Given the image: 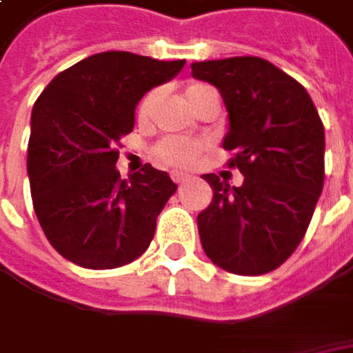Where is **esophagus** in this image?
Instances as JSON below:
<instances>
[{"mask_svg": "<svg viewBox=\"0 0 353 353\" xmlns=\"http://www.w3.org/2000/svg\"><path fill=\"white\" fill-rule=\"evenodd\" d=\"M188 179H190V174H186V172H181V170H174V172H172V181L176 184L186 183Z\"/></svg>", "mask_w": 353, "mask_h": 353, "instance_id": "esophagus-1", "label": "esophagus"}]
</instances>
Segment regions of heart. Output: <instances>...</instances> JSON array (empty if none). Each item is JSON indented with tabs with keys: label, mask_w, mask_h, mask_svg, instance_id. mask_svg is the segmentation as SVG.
<instances>
[{
	"label": "heart",
	"mask_w": 353,
	"mask_h": 353,
	"mask_svg": "<svg viewBox=\"0 0 353 353\" xmlns=\"http://www.w3.org/2000/svg\"><path fill=\"white\" fill-rule=\"evenodd\" d=\"M214 94V90L204 86V84H192L186 88V100L188 103L194 108L204 96H210ZM157 100V92H151L143 98L141 105H139V117L145 119L149 116L151 108ZM200 145L198 143L188 141V139H179V137H170V139H165L157 147V157L161 163H167V165H188L194 157H196Z\"/></svg>",
	"instance_id": "1"
}]
</instances>
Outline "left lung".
Here are the masks:
<instances>
[{
    "instance_id": "left-lung-1",
    "label": "left lung",
    "mask_w": 353,
    "mask_h": 353,
    "mask_svg": "<svg viewBox=\"0 0 353 353\" xmlns=\"http://www.w3.org/2000/svg\"><path fill=\"white\" fill-rule=\"evenodd\" d=\"M192 78L218 88L228 112L224 149L243 174L230 186L216 174L212 202L198 214L210 261L236 275H263L291 257L324 184V125L294 78L257 57L194 62Z\"/></svg>"
}]
</instances>
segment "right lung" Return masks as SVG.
Returning <instances> with one entry per match:
<instances>
[{
    "label": "right lung",
    "mask_w": 353,
    "mask_h": 353,
    "mask_svg": "<svg viewBox=\"0 0 353 353\" xmlns=\"http://www.w3.org/2000/svg\"><path fill=\"white\" fill-rule=\"evenodd\" d=\"M184 62L125 50L92 54L54 76L34 102L27 174L39 224L64 259L116 269L147 251L176 184L151 165L121 181L116 149L133 131L143 96Z\"/></svg>",
    "instance_id": "add662e5"
}]
</instances>
